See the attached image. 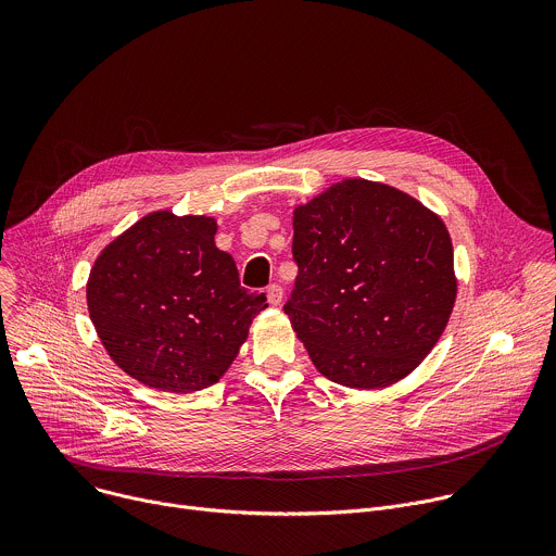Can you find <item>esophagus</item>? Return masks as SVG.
Here are the masks:
<instances>
[{
  "mask_svg": "<svg viewBox=\"0 0 556 556\" xmlns=\"http://www.w3.org/2000/svg\"><path fill=\"white\" fill-rule=\"evenodd\" d=\"M266 296H268V303H270V305H279L281 299H283V288H281L279 283H270V286L266 288Z\"/></svg>",
  "mask_w": 556,
  "mask_h": 556,
  "instance_id": "obj_1",
  "label": "esophagus"
}]
</instances>
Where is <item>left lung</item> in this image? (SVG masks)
Returning a JSON list of instances; mask_svg holds the SVG:
<instances>
[{
	"label": "left lung",
	"instance_id": "obj_1",
	"mask_svg": "<svg viewBox=\"0 0 556 556\" xmlns=\"http://www.w3.org/2000/svg\"><path fill=\"white\" fill-rule=\"evenodd\" d=\"M294 288L283 305L330 380L387 387L438 343L455 301L446 226L412 195L343 180L294 211Z\"/></svg>",
	"mask_w": 556,
	"mask_h": 556
}]
</instances>
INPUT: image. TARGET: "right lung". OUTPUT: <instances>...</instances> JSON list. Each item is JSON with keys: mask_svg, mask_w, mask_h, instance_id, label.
I'll list each match as a JSON object with an SVG mask.
<instances>
[{"mask_svg": "<svg viewBox=\"0 0 556 556\" xmlns=\"http://www.w3.org/2000/svg\"><path fill=\"white\" fill-rule=\"evenodd\" d=\"M215 219L144 215L99 255L88 309L114 363L174 393L219 380L268 307L240 286L232 257L213 242Z\"/></svg>", "mask_w": 556, "mask_h": 556, "instance_id": "obj_1", "label": "right lung"}]
</instances>
